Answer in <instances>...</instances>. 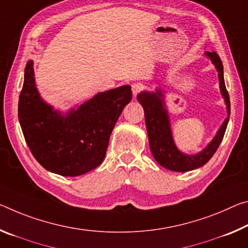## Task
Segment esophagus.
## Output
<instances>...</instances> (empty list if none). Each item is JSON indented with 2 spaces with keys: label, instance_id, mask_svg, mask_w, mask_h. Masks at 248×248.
Returning a JSON list of instances; mask_svg holds the SVG:
<instances>
[{
  "label": "esophagus",
  "instance_id": "1",
  "mask_svg": "<svg viewBox=\"0 0 248 248\" xmlns=\"http://www.w3.org/2000/svg\"><path fill=\"white\" fill-rule=\"evenodd\" d=\"M143 89V86L139 84V82H135V84H132L131 86V90H132V95L133 97H137V95L141 92V90Z\"/></svg>",
  "mask_w": 248,
  "mask_h": 248
}]
</instances>
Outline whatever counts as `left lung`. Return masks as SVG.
<instances>
[{
  "label": "left lung",
  "mask_w": 248,
  "mask_h": 248,
  "mask_svg": "<svg viewBox=\"0 0 248 248\" xmlns=\"http://www.w3.org/2000/svg\"><path fill=\"white\" fill-rule=\"evenodd\" d=\"M205 55L213 62L218 73L219 88H221L222 96L226 104L227 117L222 124L221 128L218 129L213 140L201 152L196 153L194 155H190L181 152L176 148L173 141V137H172L168 110L166 109V106H164L163 93H161L160 89H156L155 93L141 92L137 96V99H138L144 110L145 125H147L150 150L156 162L163 168L168 169V170L175 172H186L201 168L204 164L209 162V160L217 150L218 145L221 144L227 124H229L231 103L229 93H227L225 87V81H224L222 61L215 52H206Z\"/></svg>",
  "instance_id": "8db88e82"
}]
</instances>
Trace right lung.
Listing matches in <instances>:
<instances>
[{
    "instance_id": "right-lung-1",
    "label": "right lung",
    "mask_w": 248,
    "mask_h": 248,
    "mask_svg": "<svg viewBox=\"0 0 248 248\" xmlns=\"http://www.w3.org/2000/svg\"><path fill=\"white\" fill-rule=\"evenodd\" d=\"M131 98L130 86H121L97 93L62 115L39 96L33 61H29L18 120L31 152L43 168L62 176H77L103 162L112 129Z\"/></svg>"
}]
</instances>
